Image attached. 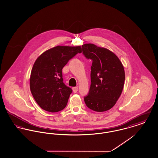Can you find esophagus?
<instances>
[{
	"label": "esophagus",
	"instance_id": "1",
	"mask_svg": "<svg viewBox=\"0 0 158 158\" xmlns=\"http://www.w3.org/2000/svg\"><path fill=\"white\" fill-rule=\"evenodd\" d=\"M73 92L74 94L77 93V91H78V87H74L73 88Z\"/></svg>",
	"mask_w": 158,
	"mask_h": 158
}]
</instances>
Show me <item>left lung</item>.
<instances>
[{
    "mask_svg": "<svg viewBox=\"0 0 158 158\" xmlns=\"http://www.w3.org/2000/svg\"><path fill=\"white\" fill-rule=\"evenodd\" d=\"M81 52L91 59V84L89 94L84 96L90 109L103 112L116 104L121 95L125 79L124 68L115 54L93 44L81 46Z\"/></svg>",
    "mask_w": 158,
    "mask_h": 158,
    "instance_id": "1",
    "label": "left lung"
}]
</instances>
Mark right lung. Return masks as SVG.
<instances>
[{
  "label": "right lung",
  "mask_w": 158,
  "mask_h": 158,
  "mask_svg": "<svg viewBox=\"0 0 158 158\" xmlns=\"http://www.w3.org/2000/svg\"><path fill=\"white\" fill-rule=\"evenodd\" d=\"M81 47L57 46L42 53L32 68L30 89L43 110L56 113L67 105L73 90L63 83L62 69L70 59L81 53Z\"/></svg>",
  "instance_id": "add662e5"
}]
</instances>
